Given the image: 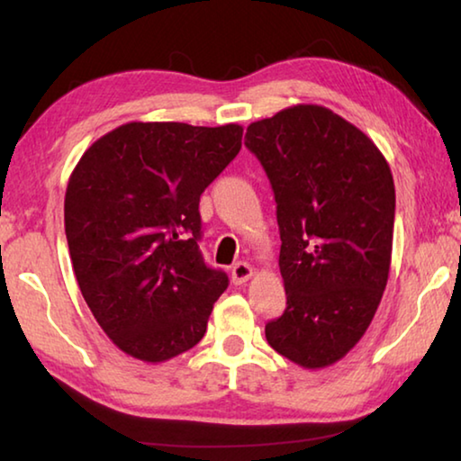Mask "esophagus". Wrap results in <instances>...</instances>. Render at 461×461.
Instances as JSON below:
<instances>
[{
    "label": "esophagus",
    "instance_id": "34e87169",
    "mask_svg": "<svg viewBox=\"0 0 461 461\" xmlns=\"http://www.w3.org/2000/svg\"><path fill=\"white\" fill-rule=\"evenodd\" d=\"M252 276H254V268H252V264H248V262H238L236 267L231 268V280L236 285H244Z\"/></svg>",
    "mask_w": 461,
    "mask_h": 461
}]
</instances>
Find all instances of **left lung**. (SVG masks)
Wrapping results in <instances>:
<instances>
[{
    "instance_id": "1",
    "label": "left lung",
    "mask_w": 461,
    "mask_h": 461,
    "mask_svg": "<svg viewBox=\"0 0 461 461\" xmlns=\"http://www.w3.org/2000/svg\"><path fill=\"white\" fill-rule=\"evenodd\" d=\"M246 146L270 178L283 241L286 309L267 339L301 368H327L364 338L386 288L393 173L360 128L323 105L249 123Z\"/></svg>"
}]
</instances>
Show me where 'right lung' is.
Returning <instances> with one entry per match:
<instances>
[{
    "mask_svg": "<svg viewBox=\"0 0 461 461\" xmlns=\"http://www.w3.org/2000/svg\"><path fill=\"white\" fill-rule=\"evenodd\" d=\"M244 128L130 122L68 176L65 231L77 283L123 354L160 364L197 346L228 288L199 252V199L236 158Z\"/></svg>",
    "mask_w": 461,
    "mask_h": 461,
    "instance_id": "right-lung-1",
    "label": "right lung"
}]
</instances>
